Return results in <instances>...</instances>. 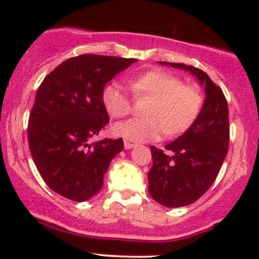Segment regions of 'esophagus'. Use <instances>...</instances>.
<instances>
[{
  "mask_svg": "<svg viewBox=\"0 0 259 259\" xmlns=\"http://www.w3.org/2000/svg\"><path fill=\"white\" fill-rule=\"evenodd\" d=\"M124 146H125V149H132V148H134V146H137V143L132 142V140L125 139L124 140Z\"/></svg>",
  "mask_w": 259,
  "mask_h": 259,
  "instance_id": "1",
  "label": "esophagus"
}]
</instances>
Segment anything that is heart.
Returning a JSON list of instances; mask_svg holds the SVG:
<instances>
[{
  "mask_svg": "<svg viewBox=\"0 0 259 259\" xmlns=\"http://www.w3.org/2000/svg\"><path fill=\"white\" fill-rule=\"evenodd\" d=\"M135 99H149L144 108L146 116L114 125L117 137L133 142L158 140L164 134L176 137L187 132L202 113L204 98L197 85L183 83L176 75L155 69L127 79ZM101 101L110 116L121 119L133 111V98L120 83L104 88Z\"/></svg>",
  "mask_w": 259,
  "mask_h": 259,
  "instance_id": "obj_1",
  "label": "heart"
}]
</instances>
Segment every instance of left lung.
<instances>
[{
    "mask_svg": "<svg viewBox=\"0 0 259 259\" xmlns=\"http://www.w3.org/2000/svg\"><path fill=\"white\" fill-rule=\"evenodd\" d=\"M161 64L192 72L205 85L207 95L194 124L165 146L173 155L150 146L153 166L148 174L149 194L159 204L178 208L197 202L218 177L228 153V103L222 89L203 70L176 62Z\"/></svg>",
    "mask_w": 259,
    "mask_h": 259,
    "instance_id": "obj_1",
    "label": "left lung"
}]
</instances>
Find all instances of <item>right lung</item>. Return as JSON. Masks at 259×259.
Segmentation results:
<instances>
[{"mask_svg":"<svg viewBox=\"0 0 259 259\" xmlns=\"http://www.w3.org/2000/svg\"><path fill=\"white\" fill-rule=\"evenodd\" d=\"M137 59L83 54L55 67L36 93L27 125L28 146L44 182L57 194L83 202L103 188L119 139L94 142L109 122L101 101L106 82Z\"/></svg>","mask_w":259,"mask_h":259,"instance_id":"obj_1","label":"right lung"}]
</instances>
